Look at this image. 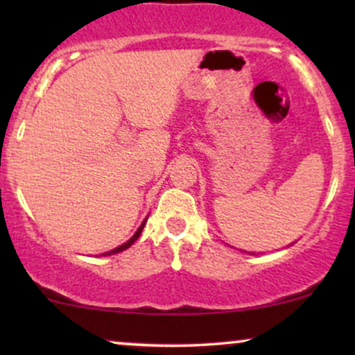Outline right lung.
<instances>
[{
    "instance_id": "add662e5",
    "label": "right lung",
    "mask_w": 355,
    "mask_h": 355,
    "mask_svg": "<svg viewBox=\"0 0 355 355\" xmlns=\"http://www.w3.org/2000/svg\"><path fill=\"white\" fill-rule=\"evenodd\" d=\"M146 218H148V217H146ZM146 218L144 220V222H141V225L138 227V230L135 232V234H133V237H132V239L126 240V242L123 243V245H120V247L113 248V250H110V252H107V254H103V255H113V254H118V252H123V250H126V248H128V247H132L133 243H135V240L141 235V230H144V227H145V223H146Z\"/></svg>"
}]
</instances>
